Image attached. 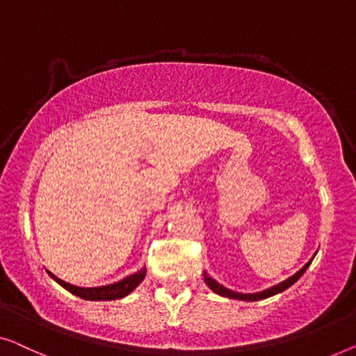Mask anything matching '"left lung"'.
<instances>
[{
  "label": "left lung",
  "instance_id": "1",
  "mask_svg": "<svg viewBox=\"0 0 356 356\" xmlns=\"http://www.w3.org/2000/svg\"><path fill=\"white\" fill-rule=\"evenodd\" d=\"M312 261H313V259H309V261H308L307 264H305V266H303L302 269H300L298 273H295L292 277L285 279L284 282H280V284H277V285H274V287L266 289V290H263V292H258V293H238V292H234V290L226 289V287H224V285L216 282V280H214L213 277H209L207 273H204L203 276H204V282H207L208 287L211 289L214 293L221 295V297H227V298H234V300H245V302H257V300H264V298L273 297V295H276V293L284 292L285 289H289L290 285H293L300 277L303 276V273L307 271L309 264H312Z\"/></svg>",
  "mask_w": 356,
  "mask_h": 356
}]
</instances>
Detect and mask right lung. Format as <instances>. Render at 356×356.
Wrapping results in <instances>:
<instances>
[{
    "instance_id": "1",
    "label": "right lung",
    "mask_w": 356,
    "mask_h": 356,
    "mask_svg": "<svg viewBox=\"0 0 356 356\" xmlns=\"http://www.w3.org/2000/svg\"><path fill=\"white\" fill-rule=\"evenodd\" d=\"M49 276H51L54 280L59 285H63L64 289L69 290L72 295H77V297L83 298V300H95V302H106V300H118V298H122L129 295L132 290L137 287V285L142 282L145 279V274H147V269H140L138 273L132 274V276H129L126 279L119 280L116 284H109V285H103V287H90V289H85V287H76V285L72 284H67L64 282V280L58 279L54 274H51L48 271Z\"/></svg>"
}]
</instances>
